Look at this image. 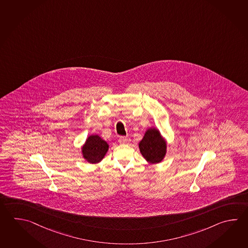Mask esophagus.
Masks as SVG:
<instances>
[{
	"label": "esophagus",
	"mask_w": 248,
	"mask_h": 248,
	"mask_svg": "<svg viewBox=\"0 0 248 248\" xmlns=\"http://www.w3.org/2000/svg\"><path fill=\"white\" fill-rule=\"evenodd\" d=\"M129 142L126 137H119V143L120 144H127Z\"/></svg>",
	"instance_id": "34e87169"
}]
</instances>
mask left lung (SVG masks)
I'll return each mask as SVG.
<instances>
[{
  "mask_svg": "<svg viewBox=\"0 0 248 248\" xmlns=\"http://www.w3.org/2000/svg\"><path fill=\"white\" fill-rule=\"evenodd\" d=\"M139 148L144 159L150 164L162 162L167 154V141L160 131L155 127L148 128L141 140Z\"/></svg>",
  "mask_w": 248,
  "mask_h": 248,
  "instance_id": "1",
  "label": "left lung"
}]
</instances>
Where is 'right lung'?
I'll return each mask as SVG.
<instances>
[{
  "instance_id": "right-lung-1",
  "label": "right lung",
  "mask_w": 248,
  "mask_h": 248,
  "mask_svg": "<svg viewBox=\"0 0 248 248\" xmlns=\"http://www.w3.org/2000/svg\"><path fill=\"white\" fill-rule=\"evenodd\" d=\"M109 146L101 137L92 134L86 138V141L81 147L82 156L86 162L95 164L102 161L106 155Z\"/></svg>"
}]
</instances>
